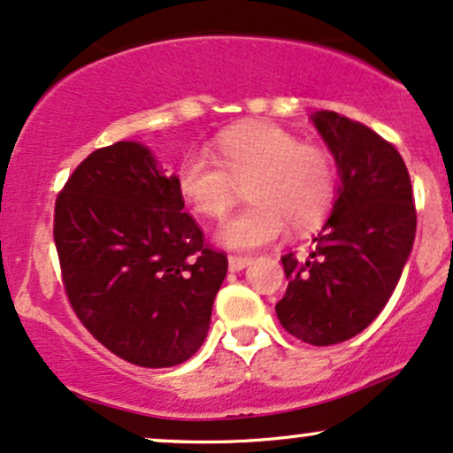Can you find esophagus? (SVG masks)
<instances>
[{
  "mask_svg": "<svg viewBox=\"0 0 453 453\" xmlns=\"http://www.w3.org/2000/svg\"><path fill=\"white\" fill-rule=\"evenodd\" d=\"M250 263H252V258H248V257H228V269H231L233 273L243 271Z\"/></svg>",
  "mask_w": 453,
  "mask_h": 453,
  "instance_id": "esophagus-1",
  "label": "esophagus"
}]
</instances>
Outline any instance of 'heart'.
<instances>
[{
  "label": "heart",
  "mask_w": 453,
  "mask_h": 453,
  "mask_svg": "<svg viewBox=\"0 0 453 453\" xmlns=\"http://www.w3.org/2000/svg\"><path fill=\"white\" fill-rule=\"evenodd\" d=\"M250 179L252 203L218 228L216 239L231 250H254L288 231H305L333 207L337 175L333 158L295 133L269 122H248L218 133L214 154L186 152L175 172L180 195L201 216L220 218Z\"/></svg>",
  "instance_id": "1"
}]
</instances>
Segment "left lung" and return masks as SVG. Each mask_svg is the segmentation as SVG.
Here are the masks:
<instances>
[{
    "mask_svg": "<svg viewBox=\"0 0 453 453\" xmlns=\"http://www.w3.org/2000/svg\"><path fill=\"white\" fill-rule=\"evenodd\" d=\"M311 122L337 163L333 211L307 257H281L286 288L275 305L301 342L334 345L363 333L395 292L416 239L405 161L369 127L320 110Z\"/></svg>",
    "mask_w": 453,
    "mask_h": 453,
    "instance_id": "8db88e82",
    "label": "left lung"
}]
</instances>
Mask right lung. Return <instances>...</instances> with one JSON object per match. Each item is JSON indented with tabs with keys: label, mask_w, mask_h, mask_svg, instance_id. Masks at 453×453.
<instances>
[{
	"label": "right lung",
	"mask_w": 453,
	"mask_h": 453,
	"mask_svg": "<svg viewBox=\"0 0 453 453\" xmlns=\"http://www.w3.org/2000/svg\"><path fill=\"white\" fill-rule=\"evenodd\" d=\"M175 173L150 148L88 154L57 196L55 243L67 299L122 360L175 366L201 348L228 260L186 214Z\"/></svg>",
	"instance_id": "right-lung-1"
}]
</instances>
